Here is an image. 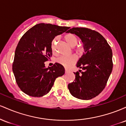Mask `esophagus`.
Segmentation results:
<instances>
[{
	"label": "esophagus",
	"mask_w": 126,
	"mask_h": 126,
	"mask_svg": "<svg viewBox=\"0 0 126 126\" xmlns=\"http://www.w3.org/2000/svg\"><path fill=\"white\" fill-rule=\"evenodd\" d=\"M65 73H69V70H67V69H66V70H65Z\"/></svg>",
	"instance_id": "34e87169"
}]
</instances>
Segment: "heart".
<instances>
[{"label": "heart", "mask_w": 126, "mask_h": 126, "mask_svg": "<svg viewBox=\"0 0 126 126\" xmlns=\"http://www.w3.org/2000/svg\"><path fill=\"white\" fill-rule=\"evenodd\" d=\"M64 38L68 44L70 45L71 47H75L78 44V40L77 37L75 34L72 33H68V34H65L64 35ZM57 38L55 37L51 41V49L53 51H56V44L57 42ZM75 50L77 51H80V48L79 47H76ZM57 61L59 63L64 66L66 68H69L72 65H73L76 61V57L75 56H62L60 57Z\"/></svg>", "instance_id": "heart-1"}]
</instances>
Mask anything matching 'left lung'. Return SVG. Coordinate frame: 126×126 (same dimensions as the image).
I'll list each match as a JSON object with an SVG mask.
<instances>
[{"label": "left lung", "instance_id": "obj_1", "mask_svg": "<svg viewBox=\"0 0 126 126\" xmlns=\"http://www.w3.org/2000/svg\"><path fill=\"white\" fill-rule=\"evenodd\" d=\"M66 32L78 36L84 48L76 64L83 71L75 73V80L68 85V89L75 98L91 99L99 95L106 86L113 66L112 50L103 36L94 30L77 27Z\"/></svg>", "mask_w": 126, "mask_h": 126}]
</instances>
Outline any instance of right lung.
I'll use <instances>...</instances> for the list:
<instances>
[{
    "label": "right lung",
    "mask_w": 126,
    "mask_h": 126,
    "mask_svg": "<svg viewBox=\"0 0 126 126\" xmlns=\"http://www.w3.org/2000/svg\"><path fill=\"white\" fill-rule=\"evenodd\" d=\"M69 27L41 23L32 27L21 37L16 48L12 70L21 90L34 97L48 94L56 79L64 74L59 63L46 67L44 62L52 55L51 41Z\"/></svg>",
    "instance_id": "add662e5"
}]
</instances>
